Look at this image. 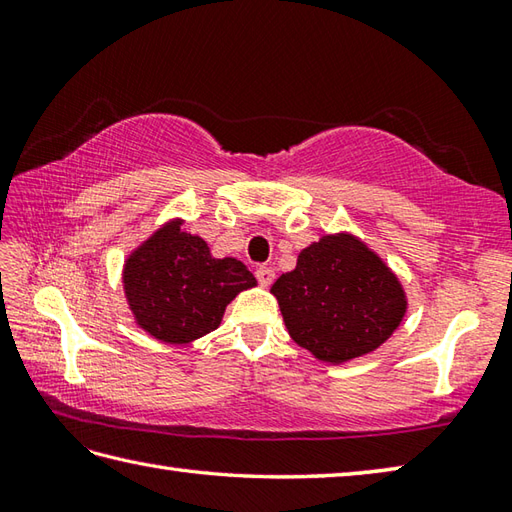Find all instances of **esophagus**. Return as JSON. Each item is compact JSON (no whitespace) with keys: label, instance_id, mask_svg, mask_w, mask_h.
Masks as SVG:
<instances>
[{"label":"esophagus","instance_id":"obj_1","mask_svg":"<svg viewBox=\"0 0 512 512\" xmlns=\"http://www.w3.org/2000/svg\"><path fill=\"white\" fill-rule=\"evenodd\" d=\"M255 277H257L259 284H262L264 288H268V286L275 281V270L268 268V266H259V268L255 270Z\"/></svg>","mask_w":512,"mask_h":512}]
</instances>
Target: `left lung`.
I'll return each instance as SVG.
<instances>
[{
	"label": "left lung",
	"instance_id": "left-lung-1",
	"mask_svg": "<svg viewBox=\"0 0 512 512\" xmlns=\"http://www.w3.org/2000/svg\"><path fill=\"white\" fill-rule=\"evenodd\" d=\"M270 292L292 341L332 365L374 352L407 310L398 277L347 233L303 248L297 268L281 275Z\"/></svg>",
	"mask_w": 512,
	"mask_h": 512
}]
</instances>
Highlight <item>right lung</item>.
<instances>
[{
    "label": "right lung",
    "mask_w": 512,
    "mask_h": 512,
    "mask_svg": "<svg viewBox=\"0 0 512 512\" xmlns=\"http://www.w3.org/2000/svg\"><path fill=\"white\" fill-rule=\"evenodd\" d=\"M123 284L140 328L178 345L213 332L228 303L257 281L237 259H215L204 239L176 220L129 255Z\"/></svg>",
    "instance_id": "add662e5"
}]
</instances>
